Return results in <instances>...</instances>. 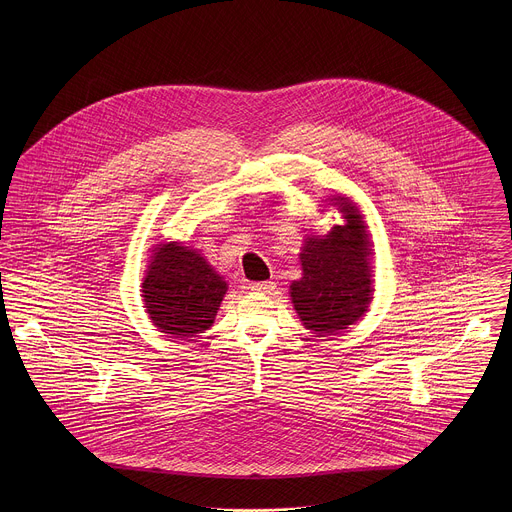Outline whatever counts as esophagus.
<instances>
[{
    "mask_svg": "<svg viewBox=\"0 0 512 512\" xmlns=\"http://www.w3.org/2000/svg\"><path fill=\"white\" fill-rule=\"evenodd\" d=\"M250 290L258 293H270L276 290V284L274 282H254V284H250Z\"/></svg>",
    "mask_w": 512,
    "mask_h": 512,
    "instance_id": "1",
    "label": "esophagus"
}]
</instances>
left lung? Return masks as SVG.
I'll use <instances>...</instances> for the list:
<instances>
[{"label":"left lung","instance_id":"8db88e82","mask_svg":"<svg viewBox=\"0 0 512 512\" xmlns=\"http://www.w3.org/2000/svg\"><path fill=\"white\" fill-rule=\"evenodd\" d=\"M343 226L325 236H307L299 260L303 276L290 286L293 309L319 337L357 323L370 303V240L365 220L347 197H335Z\"/></svg>","mask_w":512,"mask_h":512}]
</instances>
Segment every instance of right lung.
<instances>
[{
    "mask_svg": "<svg viewBox=\"0 0 512 512\" xmlns=\"http://www.w3.org/2000/svg\"><path fill=\"white\" fill-rule=\"evenodd\" d=\"M147 266L142 297L151 323L171 337L205 333L217 317L226 282L197 250L179 242L157 244Z\"/></svg>",
    "mask_w": 512,
    "mask_h": 512,
    "instance_id": "right-lung-1",
    "label": "right lung"
}]
</instances>
